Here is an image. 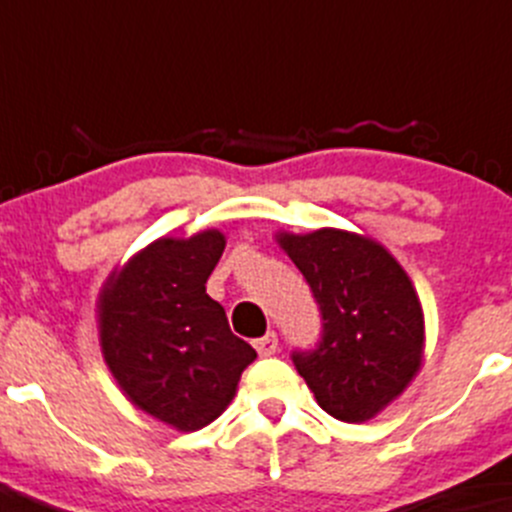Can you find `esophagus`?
Instances as JSON below:
<instances>
[{"label": "esophagus", "mask_w": 512, "mask_h": 512, "mask_svg": "<svg viewBox=\"0 0 512 512\" xmlns=\"http://www.w3.org/2000/svg\"><path fill=\"white\" fill-rule=\"evenodd\" d=\"M255 348H257V353L265 355V358H270V355L277 353V348H279L277 333L270 331V333H265V336H262V338H257Z\"/></svg>", "instance_id": "esophagus-1"}]
</instances>
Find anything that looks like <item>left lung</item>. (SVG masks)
Returning <instances> with one entry per match:
<instances>
[{
    "label": "left lung",
    "mask_w": 512,
    "mask_h": 512,
    "mask_svg": "<svg viewBox=\"0 0 512 512\" xmlns=\"http://www.w3.org/2000/svg\"><path fill=\"white\" fill-rule=\"evenodd\" d=\"M277 242L314 292L324 331L311 351H294L316 402L341 422H368L419 373L424 314L412 279L380 242L321 228Z\"/></svg>",
    "instance_id": "8db88e82"
}]
</instances>
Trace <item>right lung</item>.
I'll list each match as a JSON object with an SVG mask.
<instances>
[{
  "label": "right lung",
  "instance_id": "add662e5",
  "mask_svg": "<svg viewBox=\"0 0 512 512\" xmlns=\"http://www.w3.org/2000/svg\"><path fill=\"white\" fill-rule=\"evenodd\" d=\"M223 250L220 230L159 238L100 292V346L112 378L134 407L179 432L218 419L257 358L206 294Z\"/></svg>",
  "mask_w": 512,
  "mask_h": 512
}]
</instances>
